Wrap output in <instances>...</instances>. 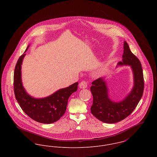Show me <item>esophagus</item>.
Here are the masks:
<instances>
[{"label": "esophagus", "mask_w": 157, "mask_h": 157, "mask_svg": "<svg viewBox=\"0 0 157 157\" xmlns=\"http://www.w3.org/2000/svg\"><path fill=\"white\" fill-rule=\"evenodd\" d=\"M88 86V84H87V82L85 80H83L80 82V83L79 84V87L81 89H85L86 88H87Z\"/></svg>", "instance_id": "obj_1"}]
</instances>
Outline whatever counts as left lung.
<instances>
[{"mask_svg":"<svg viewBox=\"0 0 157 157\" xmlns=\"http://www.w3.org/2000/svg\"><path fill=\"white\" fill-rule=\"evenodd\" d=\"M122 61L118 66H130L134 76V86L131 92L121 101H113L109 97V90L104 78H99L92 83L90 91L93 104L90 111L102 122L115 123L128 117L134 111L141 100L144 90L143 69L138 59L130 50L126 41L123 45Z\"/></svg>","mask_w":157,"mask_h":157,"instance_id":"left-lung-1","label":"left lung"}]
</instances>
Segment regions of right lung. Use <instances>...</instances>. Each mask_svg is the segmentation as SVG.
<instances>
[{"instance_id": "right-lung-1", "label": "right lung", "mask_w": 157, "mask_h": 157, "mask_svg": "<svg viewBox=\"0 0 157 157\" xmlns=\"http://www.w3.org/2000/svg\"><path fill=\"white\" fill-rule=\"evenodd\" d=\"M28 45L25 51L28 50ZM22 55L16 63L14 73V90L16 98L24 112L33 120L44 124L59 120L65 113L68 98L77 90L76 82L67 88L60 89L44 98H36L29 95L22 82V65L25 54Z\"/></svg>"}]
</instances>
